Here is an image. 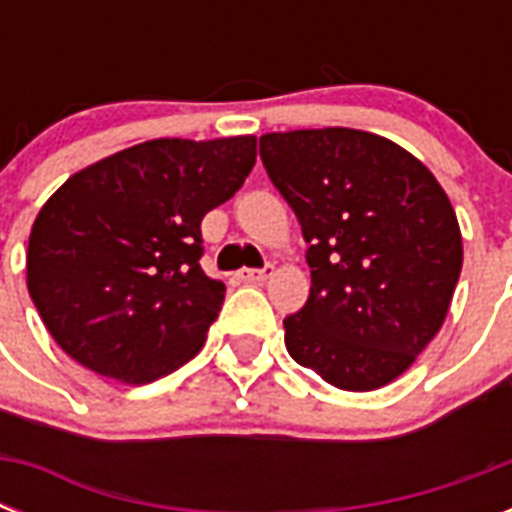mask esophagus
<instances>
[{"label": "esophagus", "instance_id": "obj_1", "mask_svg": "<svg viewBox=\"0 0 512 512\" xmlns=\"http://www.w3.org/2000/svg\"><path fill=\"white\" fill-rule=\"evenodd\" d=\"M268 276H273V265H265V268H241L239 279L247 281V284H260Z\"/></svg>", "mask_w": 512, "mask_h": 512}]
</instances>
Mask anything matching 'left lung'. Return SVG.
Wrapping results in <instances>:
<instances>
[{"label": "left lung", "instance_id": "1", "mask_svg": "<svg viewBox=\"0 0 512 512\" xmlns=\"http://www.w3.org/2000/svg\"><path fill=\"white\" fill-rule=\"evenodd\" d=\"M260 159L308 241L311 295L284 319L289 356L340 390H377L444 327L462 233L433 172L374 132H268Z\"/></svg>", "mask_w": 512, "mask_h": 512}]
</instances>
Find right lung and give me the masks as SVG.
I'll list each match as a JSON object with an SVG mask.
<instances>
[{
	"label": "right lung",
	"mask_w": 512,
	"mask_h": 512,
	"mask_svg": "<svg viewBox=\"0 0 512 512\" xmlns=\"http://www.w3.org/2000/svg\"><path fill=\"white\" fill-rule=\"evenodd\" d=\"M257 138H159L84 167L28 236V295L92 372L146 385L191 361L223 308L201 271V220L255 167Z\"/></svg>",
	"instance_id": "obj_1"
}]
</instances>
